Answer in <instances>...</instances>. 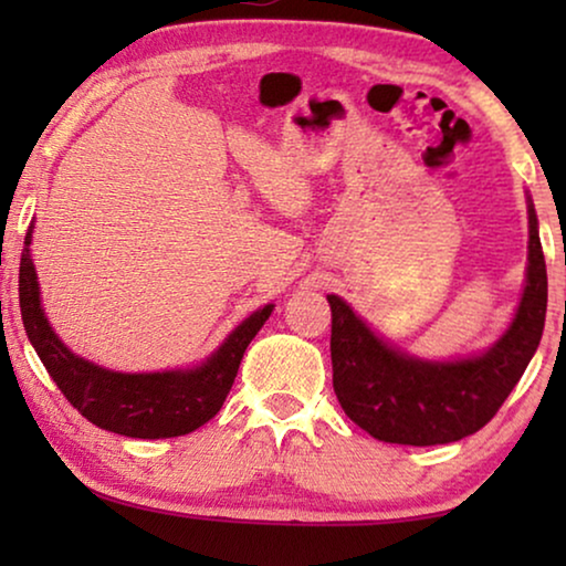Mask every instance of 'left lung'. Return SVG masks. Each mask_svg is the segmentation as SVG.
Returning a JSON list of instances; mask_svg holds the SVG:
<instances>
[{"label": "left lung", "instance_id": "1", "mask_svg": "<svg viewBox=\"0 0 566 566\" xmlns=\"http://www.w3.org/2000/svg\"><path fill=\"white\" fill-rule=\"evenodd\" d=\"M528 200V268L513 322L486 350L424 360L378 337L329 293L332 384L350 420L384 443L440 446L474 436L497 415L536 353L546 322V262Z\"/></svg>", "mask_w": 566, "mask_h": 566}]
</instances>
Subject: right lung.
Wrapping results in <instances>:
<instances>
[{
	"label": "right lung",
	"mask_w": 566,
	"mask_h": 566,
	"mask_svg": "<svg viewBox=\"0 0 566 566\" xmlns=\"http://www.w3.org/2000/svg\"><path fill=\"white\" fill-rule=\"evenodd\" d=\"M30 242H33V227L28 229L20 260L22 324L49 376L82 417L103 430L144 440L188 436L216 417L234 384L247 345L273 314L275 304H265L237 324L198 366L123 374L97 366L61 343L43 312L41 283L30 258Z\"/></svg>",
	"instance_id": "right-lung-1"
}]
</instances>
